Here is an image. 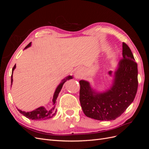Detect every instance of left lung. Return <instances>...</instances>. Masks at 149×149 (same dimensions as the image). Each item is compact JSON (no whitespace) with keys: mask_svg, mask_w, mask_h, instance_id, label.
Returning <instances> with one entry per match:
<instances>
[{"mask_svg":"<svg viewBox=\"0 0 149 149\" xmlns=\"http://www.w3.org/2000/svg\"><path fill=\"white\" fill-rule=\"evenodd\" d=\"M123 59L114 71L109 88L100 92L88 81H79L81 106L88 118L99 120H114L133 102L138 88L137 64L125 43H123Z\"/></svg>","mask_w":149,"mask_h":149,"instance_id":"obj_1","label":"left lung"}]
</instances>
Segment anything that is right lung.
<instances>
[{
  "instance_id": "1",
  "label": "right lung",
  "mask_w": 149,
  "mask_h": 149,
  "mask_svg": "<svg viewBox=\"0 0 149 149\" xmlns=\"http://www.w3.org/2000/svg\"><path fill=\"white\" fill-rule=\"evenodd\" d=\"M31 45V42H30L27 46L25 47L24 49L30 47ZM16 68V65L13 66L12 69V73L11 76V86L13 82V71H14ZM73 76H68L65 78H64L61 81V82L58 84L57 88L55 89V91L54 93L53 97V105L52 109L50 110H47L45 107L44 106H40L37 109L30 111V112H25L20 110L19 109H17L22 114H23L26 118L31 119V120H45L49 118H52L56 114V110L55 109V105H56V100L58 96V94H59L60 92L61 91V89L63 86L64 83L67 80H69L70 79L73 78Z\"/></svg>"
}]
</instances>
